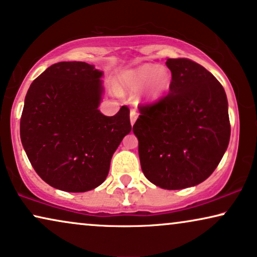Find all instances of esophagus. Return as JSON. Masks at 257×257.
Listing matches in <instances>:
<instances>
[{"instance_id": "1", "label": "esophagus", "mask_w": 257, "mask_h": 257, "mask_svg": "<svg viewBox=\"0 0 257 257\" xmlns=\"http://www.w3.org/2000/svg\"><path fill=\"white\" fill-rule=\"evenodd\" d=\"M136 119H138V112H136L135 110H132L131 111V124L132 125H134Z\"/></svg>"}]
</instances>
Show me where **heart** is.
Wrapping results in <instances>:
<instances>
[{"instance_id":"heart-1","label":"heart","mask_w":257,"mask_h":257,"mask_svg":"<svg viewBox=\"0 0 257 257\" xmlns=\"http://www.w3.org/2000/svg\"><path fill=\"white\" fill-rule=\"evenodd\" d=\"M172 83V74L157 64L146 63L128 70L119 76V85L128 93L142 90L140 102L148 103L160 100L168 91Z\"/></svg>"}]
</instances>
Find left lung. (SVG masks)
<instances>
[{"mask_svg":"<svg viewBox=\"0 0 257 257\" xmlns=\"http://www.w3.org/2000/svg\"><path fill=\"white\" fill-rule=\"evenodd\" d=\"M169 94L140 108L133 132L142 172L168 190L194 187L209 177L228 148L230 123L223 87L189 59H168Z\"/></svg>","mask_w":257,"mask_h":257,"instance_id":"8db88e82","label":"left lung"}]
</instances>
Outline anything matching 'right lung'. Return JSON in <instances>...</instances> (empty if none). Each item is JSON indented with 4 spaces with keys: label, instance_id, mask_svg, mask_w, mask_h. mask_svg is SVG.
Returning <instances> with one entry per match:
<instances>
[{
    "label": "right lung",
    "instance_id": "obj_1",
    "mask_svg": "<svg viewBox=\"0 0 257 257\" xmlns=\"http://www.w3.org/2000/svg\"><path fill=\"white\" fill-rule=\"evenodd\" d=\"M103 71L85 62H59L30 84L20 135L33 168L44 182L83 193L107 179L111 157L132 131L129 109L100 111Z\"/></svg>",
    "mask_w": 257,
    "mask_h": 257
}]
</instances>
